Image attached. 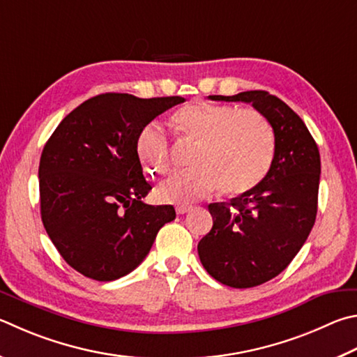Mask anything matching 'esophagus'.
Masks as SVG:
<instances>
[{
	"label": "esophagus",
	"mask_w": 357,
	"mask_h": 357,
	"mask_svg": "<svg viewBox=\"0 0 357 357\" xmlns=\"http://www.w3.org/2000/svg\"><path fill=\"white\" fill-rule=\"evenodd\" d=\"M193 207L189 206V204H178L176 206V212L179 213V215H183V213H187L189 211H192Z\"/></svg>",
	"instance_id": "esophagus-1"
}]
</instances>
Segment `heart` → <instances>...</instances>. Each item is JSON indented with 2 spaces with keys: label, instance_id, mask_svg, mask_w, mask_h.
Masks as SVG:
<instances>
[{
  "label": "heart",
  "instance_id": "b5f03b06",
  "mask_svg": "<svg viewBox=\"0 0 357 357\" xmlns=\"http://www.w3.org/2000/svg\"><path fill=\"white\" fill-rule=\"evenodd\" d=\"M172 126L187 144H197L189 172L174 174L158 189L165 203H193L220 189L228 197L255 189L267 176L275 158V134L256 109H234L192 102L178 109ZM137 151L148 173L167 174L174 165V150L158 125H146Z\"/></svg>",
  "mask_w": 357,
  "mask_h": 357
}]
</instances>
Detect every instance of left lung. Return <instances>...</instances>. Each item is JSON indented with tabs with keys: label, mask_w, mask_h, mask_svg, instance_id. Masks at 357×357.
<instances>
[{
	"label": "left lung",
	"mask_w": 357,
	"mask_h": 357,
	"mask_svg": "<svg viewBox=\"0 0 357 357\" xmlns=\"http://www.w3.org/2000/svg\"><path fill=\"white\" fill-rule=\"evenodd\" d=\"M213 101H242L273 128L275 158L255 189L229 203H212V229L198 243L207 273L225 286H261L287 268L315 223L320 153L304 121L278 96L250 90Z\"/></svg>",
	"instance_id": "left-lung-1"
}]
</instances>
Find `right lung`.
<instances>
[{"label":"right lung","mask_w":357,"mask_h":357,"mask_svg":"<svg viewBox=\"0 0 357 357\" xmlns=\"http://www.w3.org/2000/svg\"><path fill=\"white\" fill-rule=\"evenodd\" d=\"M185 100L102 93L63 119L38 165L42 222L70 267L114 281L139 267L174 207L142 201L151 190L137 154L142 129Z\"/></svg>","instance_id":"add662e5"}]
</instances>
